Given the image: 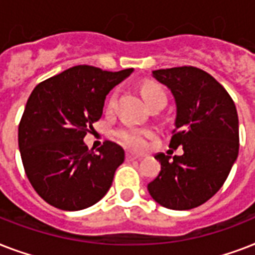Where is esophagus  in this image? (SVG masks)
<instances>
[{
  "instance_id": "1",
  "label": "esophagus",
  "mask_w": 255,
  "mask_h": 255,
  "mask_svg": "<svg viewBox=\"0 0 255 255\" xmlns=\"http://www.w3.org/2000/svg\"><path fill=\"white\" fill-rule=\"evenodd\" d=\"M140 159H141V157L137 155H133V153H129V152L126 153V160H127V161H133V160H140Z\"/></svg>"
}]
</instances>
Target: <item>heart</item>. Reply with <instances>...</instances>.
Returning <instances> with one entry per match:
<instances>
[{
    "mask_svg": "<svg viewBox=\"0 0 255 255\" xmlns=\"http://www.w3.org/2000/svg\"><path fill=\"white\" fill-rule=\"evenodd\" d=\"M141 94H143L144 99L149 104L153 100H157L160 98H165V92L163 91V88L153 83H147L141 88ZM116 99V92H112L110 99H108V108L114 107ZM116 139L119 140L120 143L123 144L124 147L133 149V151H141L145 145H147V139L152 136L151 129H145V128L133 127V126H124V127L119 128L115 132Z\"/></svg>",
    "mask_w": 255,
    "mask_h": 255,
    "instance_id": "1",
    "label": "heart"
}]
</instances>
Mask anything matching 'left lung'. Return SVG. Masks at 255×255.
Segmentation results:
<instances>
[{"instance_id":"left-lung-1","label":"left lung","mask_w":255,"mask_h":255,"mask_svg":"<svg viewBox=\"0 0 255 255\" xmlns=\"http://www.w3.org/2000/svg\"><path fill=\"white\" fill-rule=\"evenodd\" d=\"M176 103L174 135L169 147L181 156H155L161 164L148 192L157 204L188 210L217 193L236 163L240 148L236 104L212 75L192 66L152 71Z\"/></svg>"}]
</instances>
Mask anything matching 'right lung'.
Instances as JSON below:
<instances>
[{
  "mask_svg": "<svg viewBox=\"0 0 255 255\" xmlns=\"http://www.w3.org/2000/svg\"><path fill=\"white\" fill-rule=\"evenodd\" d=\"M132 71L74 66L33 90L18 127V147L30 184L47 204L82 210L111 188L123 148L106 141L95 153L83 139L103 114L108 92Z\"/></svg>",
  "mask_w": 255,
  "mask_h": 255,
  "instance_id": "obj_1",
  "label": "right lung"
}]
</instances>
